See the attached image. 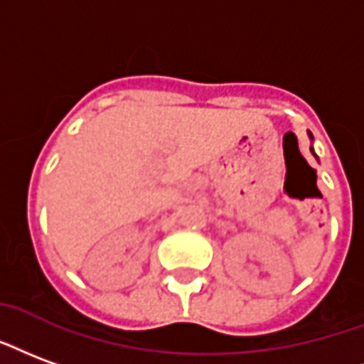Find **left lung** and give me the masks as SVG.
<instances>
[{
    "instance_id": "left-lung-1",
    "label": "left lung",
    "mask_w": 364,
    "mask_h": 364,
    "mask_svg": "<svg viewBox=\"0 0 364 364\" xmlns=\"http://www.w3.org/2000/svg\"><path fill=\"white\" fill-rule=\"evenodd\" d=\"M309 139H311V141H314V139H312V134H311V131H309ZM311 152H312V156H314V158H316V160H318V156L314 154V148L311 146Z\"/></svg>"
}]
</instances>
